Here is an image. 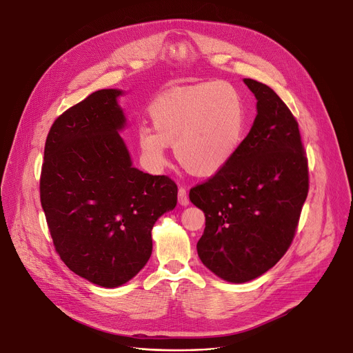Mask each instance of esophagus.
Instances as JSON below:
<instances>
[{
  "label": "esophagus",
  "mask_w": 353,
  "mask_h": 353,
  "mask_svg": "<svg viewBox=\"0 0 353 353\" xmlns=\"http://www.w3.org/2000/svg\"><path fill=\"white\" fill-rule=\"evenodd\" d=\"M179 204L181 207H187L190 204V199H188V195H187V190L184 187H180L179 188Z\"/></svg>",
  "instance_id": "obj_1"
}]
</instances>
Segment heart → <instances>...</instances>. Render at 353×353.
I'll return each instance as SVG.
<instances>
[{
  "instance_id": "1",
  "label": "heart",
  "mask_w": 353,
  "mask_h": 353,
  "mask_svg": "<svg viewBox=\"0 0 353 353\" xmlns=\"http://www.w3.org/2000/svg\"><path fill=\"white\" fill-rule=\"evenodd\" d=\"M154 128L141 125L137 139L142 161L162 170L168 143L181 165L201 176L225 169L237 155L245 131L240 93L226 82H207L174 90L149 106Z\"/></svg>"
}]
</instances>
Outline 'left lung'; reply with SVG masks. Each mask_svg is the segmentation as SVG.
I'll return each instance as SVG.
<instances>
[{"label": "left lung", "mask_w": 353, "mask_h": 353, "mask_svg": "<svg viewBox=\"0 0 353 353\" xmlns=\"http://www.w3.org/2000/svg\"><path fill=\"white\" fill-rule=\"evenodd\" d=\"M257 116L233 161L190 191L205 214L198 257L232 283L253 281L286 253L309 191V170L297 121L265 83L244 78Z\"/></svg>", "instance_id": "obj_1"}]
</instances>
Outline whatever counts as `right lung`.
Instances as JSON below:
<instances>
[{"label": "right lung", "mask_w": 353, "mask_h": 353, "mask_svg": "<svg viewBox=\"0 0 353 353\" xmlns=\"http://www.w3.org/2000/svg\"><path fill=\"white\" fill-rule=\"evenodd\" d=\"M121 89H102L48 131L40 203L65 265L90 283L119 288L152 254V228L177 204V185L132 166L120 137Z\"/></svg>", "instance_id": "1"}]
</instances>
